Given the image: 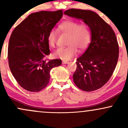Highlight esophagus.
<instances>
[{
  "mask_svg": "<svg viewBox=\"0 0 128 128\" xmlns=\"http://www.w3.org/2000/svg\"><path fill=\"white\" fill-rule=\"evenodd\" d=\"M62 64H68L69 62L68 61H62Z\"/></svg>",
  "mask_w": 128,
  "mask_h": 128,
  "instance_id": "obj_1",
  "label": "esophagus"
}]
</instances>
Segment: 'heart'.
<instances>
[{
  "mask_svg": "<svg viewBox=\"0 0 128 128\" xmlns=\"http://www.w3.org/2000/svg\"><path fill=\"white\" fill-rule=\"evenodd\" d=\"M58 30L68 35L66 48H58L54 53L55 58L64 61L71 60L78 54V49L84 50L88 46L91 41V31L88 26L85 23L79 24L78 22L67 20L59 24ZM57 32L55 29L50 30L47 37V42L50 47L54 48L56 42Z\"/></svg>",
  "mask_w": 128,
  "mask_h": 128,
  "instance_id": "1",
  "label": "heart"
}]
</instances>
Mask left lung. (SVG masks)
Listing matches in <instances>:
<instances>
[{
  "mask_svg": "<svg viewBox=\"0 0 128 128\" xmlns=\"http://www.w3.org/2000/svg\"><path fill=\"white\" fill-rule=\"evenodd\" d=\"M64 14L82 21L91 31L88 48L78 58L73 75L78 87L85 92L100 88L109 80L118 58V42L114 30L100 16L90 10L70 9Z\"/></svg>",
  "mask_w": 128,
  "mask_h": 128,
  "instance_id": "8db88e82",
  "label": "left lung"
}]
</instances>
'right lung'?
Instances as JSON below:
<instances>
[{
  "mask_svg": "<svg viewBox=\"0 0 128 128\" xmlns=\"http://www.w3.org/2000/svg\"><path fill=\"white\" fill-rule=\"evenodd\" d=\"M62 10L32 13L14 29L8 48L9 67L18 84L26 90L40 92L50 80L51 69L61 60L46 62L50 54L48 35L62 16Z\"/></svg>",
  "mask_w": 128,
  "mask_h": 128,
  "instance_id": "add662e5",
  "label": "right lung"
}]
</instances>
